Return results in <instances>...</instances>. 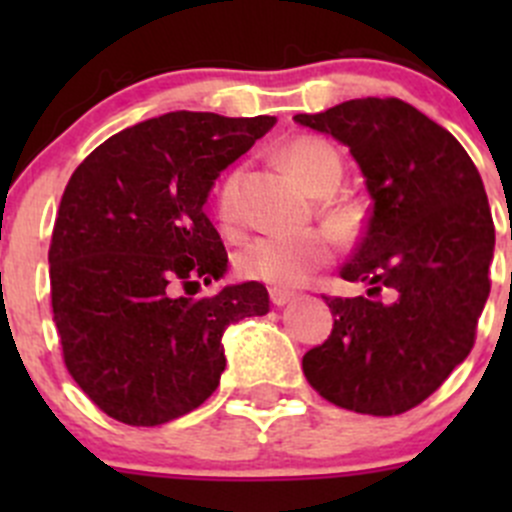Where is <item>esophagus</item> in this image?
<instances>
[{
	"label": "esophagus",
	"mask_w": 512,
	"mask_h": 512,
	"mask_svg": "<svg viewBox=\"0 0 512 512\" xmlns=\"http://www.w3.org/2000/svg\"><path fill=\"white\" fill-rule=\"evenodd\" d=\"M292 297H294V292H287V289H277V287L270 289V299L275 307H282V304H287Z\"/></svg>",
	"instance_id": "1"
}]
</instances>
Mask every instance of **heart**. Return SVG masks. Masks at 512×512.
Wrapping results in <instances>:
<instances>
[{"instance_id":"obj_1","label":"heart","mask_w":512,"mask_h":512,"mask_svg":"<svg viewBox=\"0 0 512 512\" xmlns=\"http://www.w3.org/2000/svg\"><path fill=\"white\" fill-rule=\"evenodd\" d=\"M294 178L312 193H332L342 178V160L339 153L322 138L299 136L285 143L280 151ZM237 185L240 170H230L215 188V218L223 230L232 232L240 225L237 210ZM332 223L342 232L352 227V218L342 210L332 213ZM337 252V240L329 230L307 232H270L247 242L235 257V267L245 280L265 282L275 287H297L324 265H329Z\"/></svg>"}]
</instances>
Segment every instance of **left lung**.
I'll list each match as a JSON object with an SVG mask.
<instances>
[{"instance_id":"left-lung-1","label":"left lung","mask_w":512,"mask_h":512,"mask_svg":"<svg viewBox=\"0 0 512 512\" xmlns=\"http://www.w3.org/2000/svg\"><path fill=\"white\" fill-rule=\"evenodd\" d=\"M294 121L349 146L371 195L342 270L369 289L324 297L337 319L304 354V376L339 409L404 414L476 344L495 247L483 180L461 143L401 98H354Z\"/></svg>"}]
</instances>
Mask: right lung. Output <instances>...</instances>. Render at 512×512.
Segmentation results:
<instances>
[{
    "label": "right lung",
    "instance_id": "right-lung-1",
    "mask_svg": "<svg viewBox=\"0 0 512 512\" xmlns=\"http://www.w3.org/2000/svg\"><path fill=\"white\" fill-rule=\"evenodd\" d=\"M275 123L165 113L103 141L66 183L49 245L51 309L71 379L106 416L160 426L198 409L225 371L227 324L270 312L260 282L200 299L190 287L227 267L203 213L213 180Z\"/></svg>",
    "mask_w": 512,
    "mask_h": 512
}]
</instances>
